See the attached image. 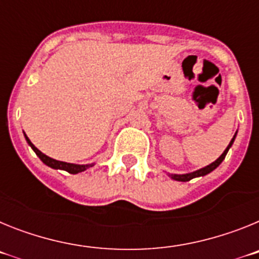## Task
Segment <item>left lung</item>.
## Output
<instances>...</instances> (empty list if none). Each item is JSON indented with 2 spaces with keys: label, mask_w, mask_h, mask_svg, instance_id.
<instances>
[{
  "label": "left lung",
  "mask_w": 259,
  "mask_h": 259,
  "mask_svg": "<svg viewBox=\"0 0 259 259\" xmlns=\"http://www.w3.org/2000/svg\"><path fill=\"white\" fill-rule=\"evenodd\" d=\"M235 137H236V134H235L233 139H232V140H231L230 145H228L227 148H226V150H224V152H223V154H222L221 157H219L218 159H217V161L212 162V163H210L209 166L203 167V168H200V170L194 171V172L184 174V175H176V174H170L171 179L178 180V182H189V180H192V179H193V178H198V176L207 175V174H209V172H211L212 170H215V168H217V167H218L219 164L222 163V162H223V159H224V158H226V154H227L228 149H230V148H231V145H232V144H233V141H235Z\"/></svg>",
  "instance_id": "8db88e82"
}]
</instances>
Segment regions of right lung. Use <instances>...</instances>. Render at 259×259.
<instances>
[{"label": "right lung", "instance_id": "add662e5", "mask_svg": "<svg viewBox=\"0 0 259 259\" xmlns=\"http://www.w3.org/2000/svg\"><path fill=\"white\" fill-rule=\"evenodd\" d=\"M26 136V140L27 143L29 144V146H31L32 149H33V152L37 154V157L40 158L41 161L44 162L47 166L52 167V168H57V170H65L67 171V172L70 174H77V172H81V171H85L87 168H89V167H92L95 163H91V164H75V163H67V162H62V161H57V159H53V158L48 157V155H45L44 153H41L40 150L36 148L33 144L29 141V139L27 137V135H24Z\"/></svg>", "mask_w": 259, "mask_h": 259}]
</instances>
